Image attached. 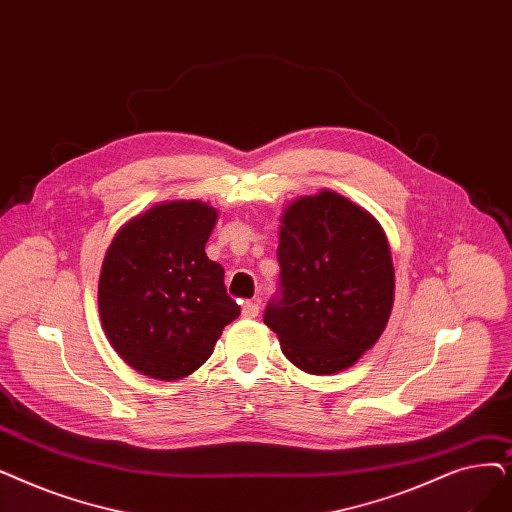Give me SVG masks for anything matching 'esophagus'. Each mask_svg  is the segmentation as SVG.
Listing matches in <instances>:
<instances>
[{"mask_svg": "<svg viewBox=\"0 0 512 512\" xmlns=\"http://www.w3.org/2000/svg\"><path fill=\"white\" fill-rule=\"evenodd\" d=\"M259 316V305L255 301H244L242 303V318H257Z\"/></svg>", "mask_w": 512, "mask_h": 512, "instance_id": "1", "label": "esophagus"}]
</instances>
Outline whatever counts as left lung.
Here are the masks:
<instances>
[{"label": "left lung", "instance_id": "8db88e82", "mask_svg": "<svg viewBox=\"0 0 512 512\" xmlns=\"http://www.w3.org/2000/svg\"><path fill=\"white\" fill-rule=\"evenodd\" d=\"M278 291L263 322L309 374L355 364L387 326L395 274L383 228L335 192L303 196L282 215Z\"/></svg>", "mask_w": 512, "mask_h": 512}]
</instances>
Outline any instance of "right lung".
<instances>
[{"mask_svg": "<svg viewBox=\"0 0 512 512\" xmlns=\"http://www.w3.org/2000/svg\"><path fill=\"white\" fill-rule=\"evenodd\" d=\"M217 211L196 201L152 207L119 230L106 251L98 309L110 345L138 372L184 379L238 318L224 268L205 244Z\"/></svg>", "mask_w": 512, "mask_h": 512, "instance_id": "add662e5", "label": "right lung"}]
</instances>
